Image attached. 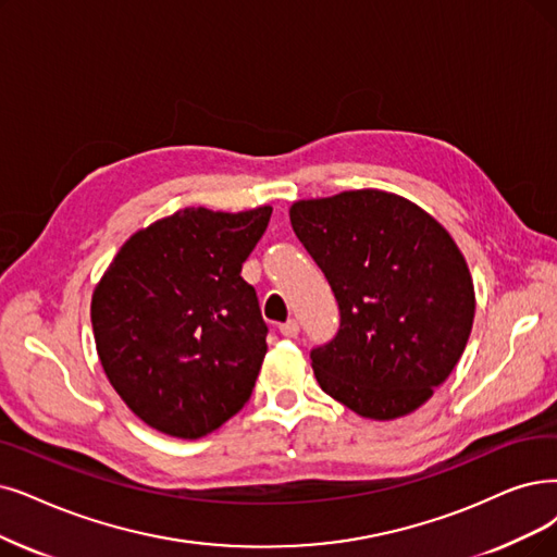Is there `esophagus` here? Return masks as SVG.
<instances>
[{"mask_svg": "<svg viewBox=\"0 0 557 557\" xmlns=\"http://www.w3.org/2000/svg\"><path fill=\"white\" fill-rule=\"evenodd\" d=\"M278 331H281V336H285V338H295L297 333H299V322L297 320H287L285 324L278 326Z\"/></svg>", "mask_w": 557, "mask_h": 557, "instance_id": "obj_1", "label": "esophagus"}]
</instances>
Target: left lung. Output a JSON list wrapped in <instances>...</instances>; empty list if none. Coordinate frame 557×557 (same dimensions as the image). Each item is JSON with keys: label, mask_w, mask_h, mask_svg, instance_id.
Returning a JSON list of instances; mask_svg holds the SVG:
<instances>
[{"label": "left lung", "mask_w": 557, "mask_h": 557, "mask_svg": "<svg viewBox=\"0 0 557 557\" xmlns=\"http://www.w3.org/2000/svg\"><path fill=\"white\" fill-rule=\"evenodd\" d=\"M290 221L341 308L336 338L310 351L322 391L372 420L425 405L461 359L475 315L450 233L380 189L297 201Z\"/></svg>", "instance_id": "8db88e82"}]
</instances>
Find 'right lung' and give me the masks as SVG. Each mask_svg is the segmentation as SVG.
I'll return each mask as SVG.
<instances>
[{"label": "right lung", "instance_id": "right-lung-1", "mask_svg": "<svg viewBox=\"0 0 557 557\" xmlns=\"http://www.w3.org/2000/svg\"><path fill=\"white\" fill-rule=\"evenodd\" d=\"M270 216V206L177 210L132 235L96 285L100 363L152 430L201 438L251 397L267 324L239 272Z\"/></svg>", "mask_w": 557, "mask_h": 557}]
</instances>
